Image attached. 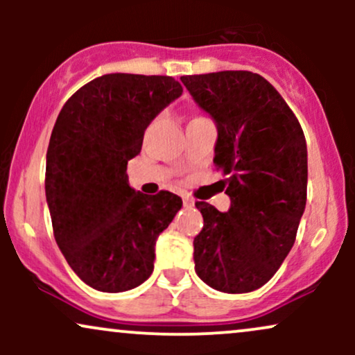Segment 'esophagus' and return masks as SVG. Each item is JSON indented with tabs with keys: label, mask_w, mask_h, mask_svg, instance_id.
<instances>
[{
	"label": "esophagus",
	"mask_w": 355,
	"mask_h": 355,
	"mask_svg": "<svg viewBox=\"0 0 355 355\" xmlns=\"http://www.w3.org/2000/svg\"><path fill=\"white\" fill-rule=\"evenodd\" d=\"M183 205H185V207H193L195 205L193 198L189 197V195H183Z\"/></svg>",
	"instance_id": "esophagus-1"
}]
</instances>
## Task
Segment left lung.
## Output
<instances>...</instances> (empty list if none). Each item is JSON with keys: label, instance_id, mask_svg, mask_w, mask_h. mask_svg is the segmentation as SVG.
Wrapping results in <instances>:
<instances>
[{"label": "left lung", "instance_id": "obj_1", "mask_svg": "<svg viewBox=\"0 0 355 355\" xmlns=\"http://www.w3.org/2000/svg\"><path fill=\"white\" fill-rule=\"evenodd\" d=\"M217 125L214 164L229 211L195 207L203 229L193 239L195 272L227 294L267 284L295 242L307 202V145L294 112L263 76L217 71L182 76Z\"/></svg>", "mask_w": 355, "mask_h": 355}]
</instances>
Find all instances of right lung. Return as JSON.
I'll return each mask as SVG.
<instances>
[{"label": "right lung", "mask_w": 355, "mask_h": 355, "mask_svg": "<svg viewBox=\"0 0 355 355\" xmlns=\"http://www.w3.org/2000/svg\"><path fill=\"white\" fill-rule=\"evenodd\" d=\"M172 76L110 73L63 105L46 152V202L53 234L68 266L100 292H125L153 272L155 243L182 209L162 190L128 185L146 126L182 95Z\"/></svg>", "instance_id": "obj_1"}]
</instances>
